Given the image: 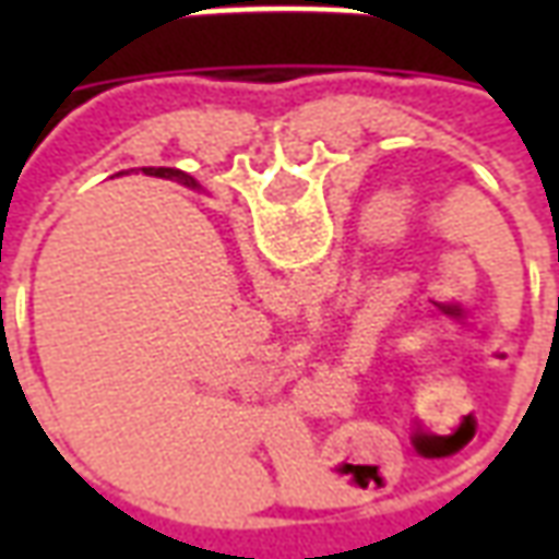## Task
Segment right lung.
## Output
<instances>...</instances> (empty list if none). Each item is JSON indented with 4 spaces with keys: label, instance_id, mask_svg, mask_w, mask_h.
Segmentation results:
<instances>
[{
    "label": "right lung",
    "instance_id": "right-lung-1",
    "mask_svg": "<svg viewBox=\"0 0 559 559\" xmlns=\"http://www.w3.org/2000/svg\"><path fill=\"white\" fill-rule=\"evenodd\" d=\"M148 176H160V179H173V182L185 185V188H197L194 176H188V173L176 170V167H146Z\"/></svg>",
    "mask_w": 559,
    "mask_h": 559
}]
</instances>
